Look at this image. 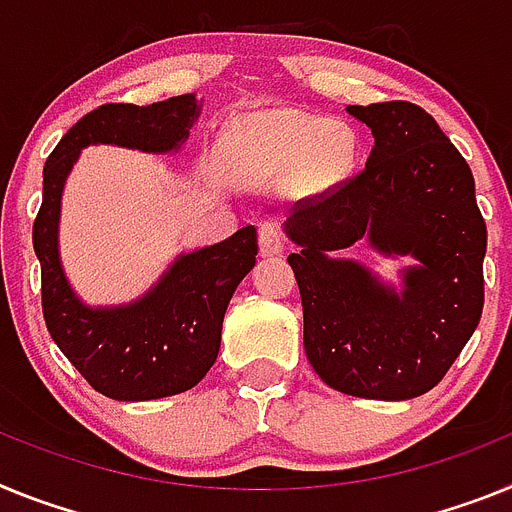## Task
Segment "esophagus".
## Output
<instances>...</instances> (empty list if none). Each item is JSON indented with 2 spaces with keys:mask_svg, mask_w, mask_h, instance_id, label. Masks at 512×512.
I'll return each instance as SVG.
<instances>
[{
  "mask_svg": "<svg viewBox=\"0 0 512 512\" xmlns=\"http://www.w3.org/2000/svg\"><path fill=\"white\" fill-rule=\"evenodd\" d=\"M283 250L281 226L275 221H260V252L262 255H278Z\"/></svg>",
  "mask_w": 512,
  "mask_h": 512,
  "instance_id": "obj_1",
  "label": "esophagus"
}]
</instances>
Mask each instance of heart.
I'll return each mask as SVG.
<instances>
[{
  "instance_id": "obj_1",
  "label": "heart",
  "mask_w": 512,
  "mask_h": 512,
  "mask_svg": "<svg viewBox=\"0 0 512 512\" xmlns=\"http://www.w3.org/2000/svg\"><path fill=\"white\" fill-rule=\"evenodd\" d=\"M224 151L239 177L270 180L293 172L301 188L322 193L348 172L353 136L337 121L270 110L231 123L224 133Z\"/></svg>"
}]
</instances>
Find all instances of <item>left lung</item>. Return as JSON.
Listing matches in <instances>:
<instances>
[{"label":"left lung","mask_w":512,"mask_h":512,"mask_svg":"<svg viewBox=\"0 0 512 512\" xmlns=\"http://www.w3.org/2000/svg\"><path fill=\"white\" fill-rule=\"evenodd\" d=\"M373 133L358 175L293 206L288 255L304 306V350L332 389L363 399L420 397L446 376L484 306L487 226L459 149L420 105H348ZM366 238L410 254L403 291L331 255Z\"/></svg>","instance_id":"1"}]
</instances>
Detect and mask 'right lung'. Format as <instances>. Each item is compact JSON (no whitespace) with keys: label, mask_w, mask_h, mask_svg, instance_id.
Returning <instances> with one entry per match:
<instances>
[{"label":"right lung","mask_w":512,"mask_h":512,"mask_svg":"<svg viewBox=\"0 0 512 512\" xmlns=\"http://www.w3.org/2000/svg\"><path fill=\"white\" fill-rule=\"evenodd\" d=\"M201 105L177 95L151 105L108 102L79 118L43 167V203L33 224L41 260L43 319L53 342L90 386L118 402H146L193 389L216 363L226 306L252 270L257 229L180 255L141 299L92 309L71 291L59 260L61 190L79 151L90 144L128 149H180Z\"/></svg>","instance_id":"add662e5"}]
</instances>
